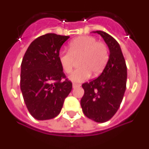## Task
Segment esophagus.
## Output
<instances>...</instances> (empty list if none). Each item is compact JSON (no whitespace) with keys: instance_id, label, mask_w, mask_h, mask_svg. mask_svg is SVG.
<instances>
[{"instance_id":"34e87169","label":"esophagus","mask_w":149,"mask_h":149,"mask_svg":"<svg viewBox=\"0 0 149 149\" xmlns=\"http://www.w3.org/2000/svg\"><path fill=\"white\" fill-rule=\"evenodd\" d=\"M77 86H80V85H79V84H77V83H73V84H72V87H73V88L77 87Z\"/></svg>"}]
</instances>
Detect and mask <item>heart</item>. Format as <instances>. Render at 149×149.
Returning a JSON list of instances; mask_svg holds the SVG:
<instances>
[{
    "mask_svg": "<svg viewBox=\"0 0 149 149\" xmlns=\"http://www.w3.org/2000/svg\"><path fill=\"white\" fill-rule=\"evenodd\" d=\"M80 57V67L69 77L74 82H81L90 77L100 74L106 67L109 60V50L102 42H97L93 36H81L72 39L68 51H60L58 60L65 73H70L74 67L75 60Z\"/></svg>",
    "mask_w": 149,
    "mask_h": 149,
    "instance_id": "obj_1",
    "label": "heart"
}]
</instances>
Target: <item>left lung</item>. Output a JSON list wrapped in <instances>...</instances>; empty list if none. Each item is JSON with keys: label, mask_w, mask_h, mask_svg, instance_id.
<instances>
[{"label": "left lung", "mask_w": 149, "mask_h": 149, "mask_svg": "<svg viewBox=\"0 0 149 149\" xmlns=\"http://www.w3.org/2000/svg\"><path fill=\"white\" fill-rule=\"evenodd\" d=\"M94 33L103 38L110 56L99 77L82 85L85 93L81 106L87 118L105 123L114 116L123 101L127 85V65L118 42L104 31Z\"/></svg>", "instance_id": "8db88e82"}]
</instances>
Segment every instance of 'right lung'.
Segmentation results:
<instances>
[{
	"label": "right lung",
	"instance_id": "right-lung-1",
	"mask_svg": "<svg viewBox=\"0 0 149 149\" xmlns=\"http://www.w3.org/2000/svg\"><path fill=\"white\" fill-rule=\"evenodd\" d=\"M69 36L46 34L31 42L21 64L20 87L30 114L38 120L56 117L71 92L58 54Z\"/></svg>",
	"mask_w": 149,
	"mask_h": 149
}]
</instances>
